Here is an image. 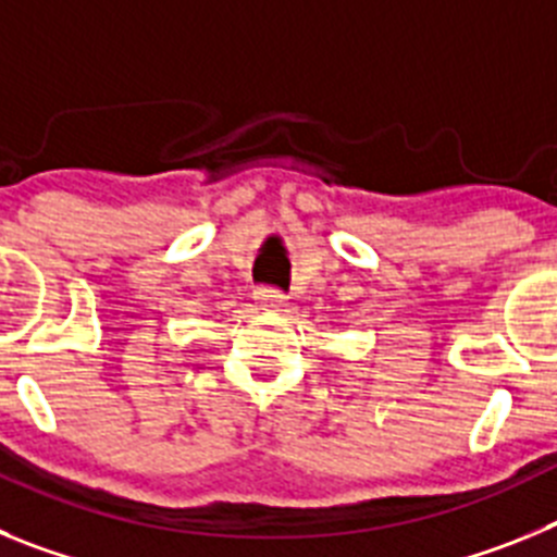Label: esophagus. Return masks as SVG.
<instances>
[{"label":"esophagus","instance_id":"1","mask_svg":"<svg viewBox=\"0 0 557 557\" xmlns=\"http://www.w3.org/2000/svg\"><path fill=\"white\" fill-rule=\"evenodd\" d=\"M256 304L262 309H270V312H282L284 307H287V295L282 293V289H273V287H259L253 293Z\"/></svg>","mask_w":557,"mask_h":557}]
</instances>
